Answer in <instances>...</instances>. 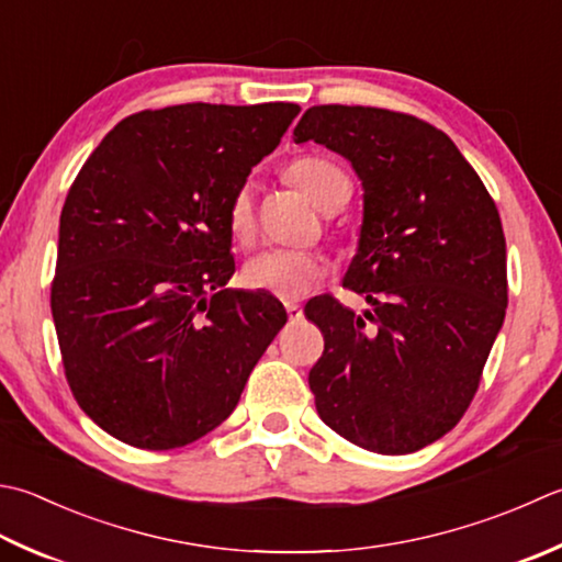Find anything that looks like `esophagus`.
I'll use <instances>...</instances> for the list:
<instances>
[{"instance_id": "obj_1", "label": "esophagus", "mask_w": 562, "mask_h": 562, "mask_svg": "<svg viewBox=\"0 0 562 562\" xmlns=\"http://www.w3.org/2000/svg\"><path fill=\"white\" fill-rule=\"evenodd\" d=\"M288 316H290V322H292V324L302 322V316H304L302 306H296V304H288Z\"/></svg>"}]
</instances>
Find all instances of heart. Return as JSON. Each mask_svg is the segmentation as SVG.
Masks as SVG:
<instances>
[{"label": "heart", "mask_w": 562, "mask_h": 562, "mask_svg": "<svg viewBox=\"0 0 562 562\" xmlns=\"http://www.w3.org/2000/svg\"><path fill=\"white\" fill-rule=\"evenodd\" d=\"M288 178L304 192L306 200L322 212H336L350 196V178L334 160L304 156L290 162ZM226 226L236 244L246 246L256 234V206H252V187L246 182L231 194L226 206ZM324 278V260L312 250L272 248L252 256L240 280L248 290L270 292L280 300H302L316 282Z\"/></svg>", "instance_id": "heart-1"}]
</instances>
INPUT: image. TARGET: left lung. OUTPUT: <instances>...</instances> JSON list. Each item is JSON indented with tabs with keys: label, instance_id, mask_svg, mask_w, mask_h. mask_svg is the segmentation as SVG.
Listing matches in <instances>:
<instances>
[{
	"label": "left lung",
	"instance_id": "left-lung-1",
	"mask_svg": "<svg viewBox=\"0 0 562 562\" xmlns=\"http://www.w3.org/2000/svg\"><path fill=\"white\" fill-rule=\"evenodd\" d=\"M322 143L362 180L358 256L336 296L306 304L324 356L310 372L316 412L372 453L438 441L475 397L507 312V240L497 204L441 128L378 106L306 109L294 143Z\"/></svg>",
	"mask_w": 562,
	"mask_h": 562
}]
</instances>
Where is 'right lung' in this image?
I'll return each mask as SVG.
<instances>
[{
    "mask_svg": "<svg viewBox=\"0 0 562 562\" xmlns=\"http://www.w3.org/2000/svg\"><path fill=\"white\" fill-rule=\"evenodd\" d=\"M300 106L175 104L109 131L60 214L50 312L65 380L90 419L143 450L228 419L288 324L270 294L226 290V206Z\"/></svg>",
    "mask_w": 562,
    "mask_h": 562,
    "instance_id": "right-lung-1",
    "label": "right lung"
}]
</instances>
